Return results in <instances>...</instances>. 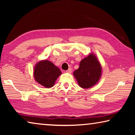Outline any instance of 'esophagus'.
I'll list each match as a JSON object with an SVG mask.
<instances>
[{
	"instance_id": "34e87169",
	"label": "esophagus",
	"mask_w": 135,
	"mask_h": 135,
	"mask_svg": "<svg viewBox=\"0 0 135 135\" xmlns=\"http://www.w3.org/2000/svg\"><path fill=\"white\" fill-rule=\"evenodd\" d=\"M71 72H72V70L71 68H68V70H67V73H71Z\"/></svg>"
}]
</instances>
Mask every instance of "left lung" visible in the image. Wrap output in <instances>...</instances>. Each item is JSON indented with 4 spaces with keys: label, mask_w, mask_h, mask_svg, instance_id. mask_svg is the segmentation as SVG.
<instances>
[{
    "label": "left lung",
    "mask_w": 135,
    "mask_h": 135,
    "mask_svg": "<svg viewBox=\"0 0 135 135\" xmlns=\"http://www.w3.org/2000/svg\"><path fill=\"white\" fill-rule=\"evenodd\" d=\"M102 74V67L96 55L90 53L81 59L73 75L81 88L90 89L98 83Z\"/></svg>",
    "instance_id": "left-lung-1"
}]
</instances>
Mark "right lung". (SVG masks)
Instances as JSON below:
<instances>
[{
  "instance_id": "right-lung-1",
  "label": "right lung",
  "mask_w": 135,
  "mask_h": 135,
  "mask_svg": "<svg viewBox=\"0 0 135 135\" xmlns=\"http://www.w3.org/2000/svg\"><path fill=\"white\" fill-rule=\"evenodd\" d=\"M61 74L62 73L59 68L47 59L38 61L33 69L35 81L46 88L53 87Z\"/></svg>"
}]
</instances>
